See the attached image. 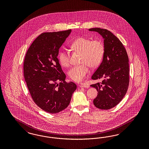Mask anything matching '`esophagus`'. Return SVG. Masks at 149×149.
Masks as SVG:
<instances>
[{
    "label": "esophagus",
    "mask_w": 149,
    "mask_h": 149,
    "mask_svg": "<svg viewBox=\"0 0 149 149\" xmlns=\"http://www.w3.org/2000/svg\"><path fill=\"white\" fill-rule=\"evenodd\" d=\"M80 87L81 88H89V86L88 85H84V84H81L80 85Z\"/></svg>",
    "instance_id": "esophagus-1"
}]
</instances>
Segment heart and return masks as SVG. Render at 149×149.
I'll return each instance as SVG.
<instances>
[{"label": "heart", "mask_w": 149, "mask_h": 149, "mask_svg": "<svg viewBox=\"0 0 149 149\" xmlns=\"http://www.w3.org/2000/svg\"><path fill=\"white\" fill-rule=\"evenodd\" d=\"M74 51L81 53V65L73 67L68 72V75L72 81L80 82L89 72L88 65L91 68L98 66L102 62L104 52V45L99 40L80 37L72 42L70 46ZM61 65L66 67L69 65V55L67 51L62 50L58 54Z\"/></svg>", "instance_id": "obj_1"}]
</instances>
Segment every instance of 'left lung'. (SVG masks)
I'll return each mask as SVG.
<instances>
[{
	"instance_id": "8db88e82",
	"label": "left lung",
	"mask_w": 149,
	"mask_h": 149,
	"mask_svg": "<svg viewBox=\"0 0 149 149\" xmlns=\"http://www.w3.org/2000/svg\"><path fill=\"white\" fill-rule=\"evenodd\" d=\"M98 32L104 39V52L99 67L92 76L102 82L91 85L98 91L93 104L97 108L108 110L118 104L126 93L129 85V64L122 42L109 31L100 28L89 29Z\"/></svg>"
}]
</instances>
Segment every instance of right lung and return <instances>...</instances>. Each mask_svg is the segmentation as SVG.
<instances>
[{"mask_svg":"<svg viewBox=\"0 0 149 149\" xmlns=\"http://www.w3.org/2000/svg\"><path fill=\"white\" fill-rule=\"evenodd\" d=\"M71 32L42 33L25 56L23 72L28 90L35 103L47 113H56L67 108L77 89L75 84L65 81L66 76L57 58L59 48Z\"/></svg>","mask_w":149,"mask_h":149,"instance_id":"obj_1","label":"right lung"}]
</instances>
